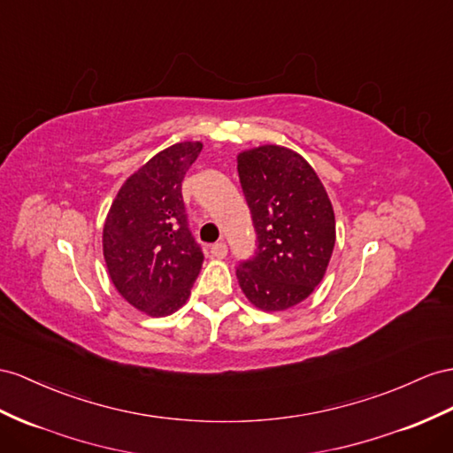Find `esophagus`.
I'll use <instances>...</instances> for the list:
<instances>
[{
    "label": "esophagus",
    "mask_w": 453,
    "mask_h": 453,
    "mask_svg": "<svg viewBox=\"0 0 453 453\" xmlns=\"http://www.w3.org/2000/svg\"><path fill=\"white\" fill-rule=\"evenodd\" d=\"M211 254H212V258H216V260H222V258H226V254H227V245L224 241H218L216 245H212L211 247Z\"/></svg>",
    "instance_id": "34e87169"
}]
</instances>
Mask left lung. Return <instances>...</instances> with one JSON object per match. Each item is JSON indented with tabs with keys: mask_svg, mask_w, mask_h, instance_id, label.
<instances>
[{
	"mask_svg": "<svg viewBox=\"0 0 453 453\" xmlns=\"http://www.w3.org/2000/svg\"><path fill=\"white\" fill-rule=\"evenodd\" d=\"M239 180L258 235L254 258L237 280L262 311H285L306 300L326 277L337 239L329 195L296 150L260 145L237 155Z\"/></svg>",
	"mask_w": 453,
	"mask_h": 453,
	"instance_id": "8db88e82",
	"label": "left lung"
}]
</instances>
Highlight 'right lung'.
Here are the masks:
<instances>
[{
	"instance_id": "right-lung-1",
	"label": "right lung",
	"mask_w": 453,
	"mask_h": 453,
	"mask_svg": "<svg viewBox=\"0 0 453 453\" xmlns=\"http://www.w3.org/2000/svg\"><path fill=\"white\" fill-rule=\"evenodd\" d=\"M201 142L162 149L116 193L103 224V257L116 291L150 318L178 311L203 268V250L188 229L181 181Z\"/></svg>"
}]
</instances>
